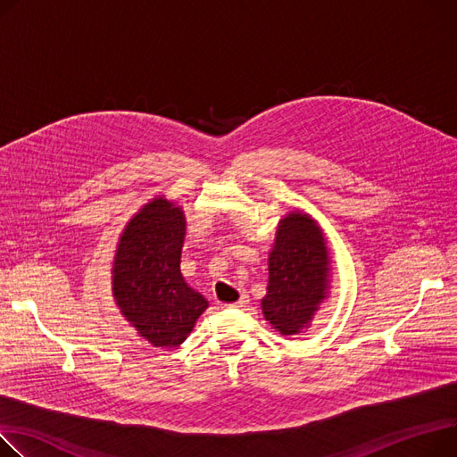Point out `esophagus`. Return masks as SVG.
<instances>
[{
  "label": "esophagus",
  "mask_w": 457,
  "mask_h": 457,
  "mask_svg": "<svg viewBox=\"0 0 457 457\" xmlns=\"http://www.w3.org/2000/svg\"><path fill=\"white\" fill-rule=\"evenodd\" d=\"M248 295L246 294H240V297L235 301V303H229L228 307H233V309H242V307H246L248 305Z\"/></svg>",
  "instance_id": "obj_1"
}]
</instances>
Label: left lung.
I'll use <instances>...</instances> for the list:
<instances>
[{"label":"left lung","mask_w":457,"mask_h":457,"mask_svg":"<svg viewBox=\"0 0 457 457\" xmlns=\"http://www.w3.org/2000/svg\"><path fill=\"white\" fill-rule=\"evenodd\" d=\"M327 238L309 212L294 209L279 220L268 253L264 320L281 337L307 330L330 290Z\"/></svg>","instance_id":"1"}]
</instances>
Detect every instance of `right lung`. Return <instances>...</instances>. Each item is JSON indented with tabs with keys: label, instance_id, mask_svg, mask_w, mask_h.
Segmentation results:
<instances>
[{
	"label": "right lung",
	"instance_id": "1",
	"mask_svg": "<svg viewBox=\"0 0 457 457\" xmlns=\"http://www.w3.org/2000/svg\"><path fill=\"white\" fill-rule=\"evenodd\" d=\"M186 228L184 207L160 195L127 222L115 248L113 301L130 327L154 347H179L209 307L181 276Z\"/></svg>",
	"mask_w": 457,
	"mask_h": 457
}]
</instances>
